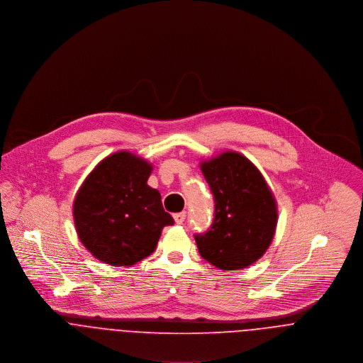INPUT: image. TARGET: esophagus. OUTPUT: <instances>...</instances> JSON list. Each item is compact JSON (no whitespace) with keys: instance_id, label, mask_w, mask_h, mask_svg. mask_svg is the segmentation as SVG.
Masks as SVG:
<instances>
[{"instance_id":"1","label":"esophagus","mask_w":363,"mask_h":363,"mask_svg":"<svg viewBox=\"0 0 363 363\" xmlns=\"http://www.w3.org/2000/svg\"><path fill=\"white\" fill-rule=\"evenodd\" d=\"M173 218H174V222H176L177 225H182V223L186 220V212L174 213V215H173Z\"/></svg>"}]
</instances>
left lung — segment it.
<instances>
[{"label":"left lung","instance_id":"obj_1","mask_svg":"<svg viewBox=\"0 0 363 363\" xmlns=\"http://www.w3.org/2000/svg\"><path fill=\"white\" fill-rule=\"evenodd\" d=\"M213 194V220L194 235L201 257L225 271L252 265L269 247L278 220L275 199L259 169L238 152L201 163Z\"/></svg>","mask_w":363,"mask_h":363}]
</instances>
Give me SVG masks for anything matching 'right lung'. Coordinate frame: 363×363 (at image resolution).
Segmentation results:
<instances>
[{
  "label": "right lung",
  "mask_w": 363,
  "mask_h": 363,
  "mask_svg": "<svg viewBox=\"0 0 363 363\" xmlns=\"http://www.w3.org/2000/svg\"><path fill=\"white\" fill-rule=\"evenodd\" d=\"M151 163L127 151L104 157L74 201L82 245L110 265L130 267L154 253L164 226L173 225L159 191L147 184Z\"/></svg>",
  "instance_id": "obj_1"
}]
</instances>
